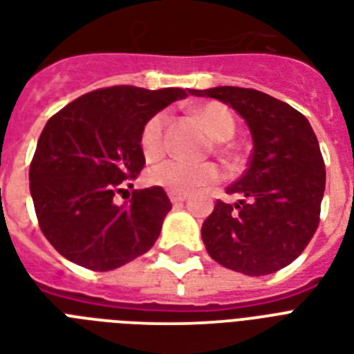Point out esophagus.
Instances as JSON below:
<instances>
[{
  "instance_id": "34e87169",
  "label": "esophagus",
  "mask_w": 354,
  "mask_h": 354,
  "mask_svg": "<svg viewBox=\"0 0 354 354\" xmlns=\"http://www.w3.org/2000/svg\"><path fill=\"white\" fill-rule=\"evenodd\" d=\"M169 198H171V202L174 205H178V204H182V202H185V194H182V193H169Z\"/></svg>"
}]
</instances>
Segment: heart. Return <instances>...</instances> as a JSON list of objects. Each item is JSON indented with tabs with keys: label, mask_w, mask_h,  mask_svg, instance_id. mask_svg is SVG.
Listing matches in <instances>:
<instances>
[{
	"label": "heart",
	"mask_w": 354,
	"mask_h": 354,
	"mask_svg": "<svg viewBox=\"0 0 354 354\" xmlns=\"http://www.w3.org/2000/svg\"><path fill=\"white\" fill-rule=\"evenodd\" d=\"M194 118L205 128L211 138L224 141L235 132L233 113L224 104L207 102L194 110ZM167 113H156L145 122L141 130V152L145 160L156 161L165 154L167 150ZM150 185L167 189L172 193H193L196 189L207 187L221 180V169L215 163H185V161L169 160L152 167L147 172Z\"/></svg>",
	"instance_id": "b5f03b06"
}]
</instances>
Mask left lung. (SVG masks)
<instances>
[{
	"mask_svg": "<svg viewBox=\"0 0 354 354\" xmlns=\"http://www.w3.org/2000/svg\"><path fill=\"white\" fill-rule=\"evenodd\" d=\"M191 93L230 104L253 139L248 169L226 189L241 200H216L202 224L205 250L241 274H274L301 255L318 230L325 163L316 133L296 108L263 91L218 86Z\"/></svg>",
	"mask_w": 354,
	"mask_h": 354,
	"instance_id": "obj_1",
	"label": "left lung"
}]
</instances>
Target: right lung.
I'll return each mask as SVG.
<instances>
[{
  "label": "right lung",
  "mask_w": 354,
  "mask_h": 354,
  "mask_svg": "<svg viewBox=\"0 0 354 354\" xmlns=\"http://www.w3.org/2000/svg\"><path fill=\"white\" fill-rule=\"evenodd\" d=\"M191 90L110 86L75 99L44 127L29 167L38 226L60 255L95 272L119 268L154 246L172 204L161 187L132 191L145 165V122Z\"/></svg>",
  "instance_id": "obj_1"
}]
</instances>
